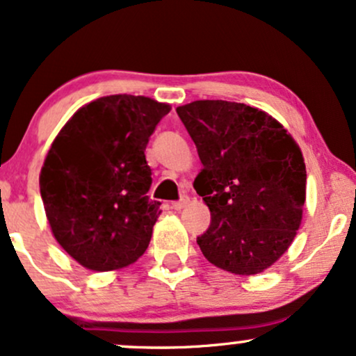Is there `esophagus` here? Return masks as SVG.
<instances>
[{
	"label": "esophagus",
	"instance_id": "esophagus-1",
	"mask_svg": "<svg viewBox=\"0 0 356 356\" xmlns=\"http://www.w3.org/2000/svg\"><path fill=\"white\" fill-rule=\"evenodd\" d=\"M189 195H182L181 199H179V201H175V202H172V207L174 209H177V211H181V209H184V207L187 206V204H189Z\"/></svg>",
	"mask_w": 356,
	"mask_h": 356
}]
</instances>
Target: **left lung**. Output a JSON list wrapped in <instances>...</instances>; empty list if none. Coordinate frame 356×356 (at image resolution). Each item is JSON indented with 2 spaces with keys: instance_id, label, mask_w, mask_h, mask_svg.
Returning a JSON list of instances; mask_svg holds the SVG:
<instances>
[{
  "instance_id": "left-lung-1",
  "label": "left lung",
  "mask_w": 356,
  "mask_h": 356,
  "mask_svg": "<svg viewBox=\"0 0 356 356\" xmlns=\"http://www.w3.org/2000/svg\"><path fill=\"white\" fill-rule=\"evenodd\" d=\"M204 169L194 189L211 211L197 238L209 263L257 275L284 254L300 229L306 167L300 147L263 110L226 100L177 107Z\"/></svg>"
}]
</instances>
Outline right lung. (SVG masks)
<instances>
[{"instance_id": "obj_1", "label": "right lung", "mask_w": 356, "mask_h": 356, "mask_svg": "<svg viewBox=\"0 0 356 356\" xmlns=\"http://www.w3.org/2000/svg\"><path fill=\"white\" fill-rule=\"evenodd\" d=\"M170 112L149 97L90 102L60 130L40 174L55 239L93 271L129 266L145 252L161 202L150 201L145 147Z\"/></svg>"}]
</instances>
